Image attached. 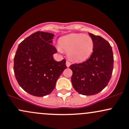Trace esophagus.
<instances>
[{
	"label": "esophagus",
	"mask_w": 129,
	"mask_h": 129,
	"mask_svg": "<svg viewBox=\"0 0 129 129\" xmlns=\"http://www.w3.org/2000/svg\"><path fill=\"white\" fill-rule=\"evenodd\" d=\"M66 66H67L68 68H69V67H70V65H71V63H70V62H69V61H67L66 62Z\"/></svg>",
	"instance_id": "obj_1"
}]
</instances>
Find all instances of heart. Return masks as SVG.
<instances>
[{"mask_svg":"<svg viewBox=\"0 0 129 129\" xmlns=\"http://www.w3.org/2000/svg\"><path fill=\"white\" fill-rule=\"evenodd\" d=\"M59 45L68 51V56L73 61L83 62L92 55L94 42L89 36L80 33H73L63 36L59 40ZM59 50L62 49L59 48Z\"/></svg>","mask_w":129,"mask_h":129,"instance_id":"heart-1","label":"heart"}]
</instances>
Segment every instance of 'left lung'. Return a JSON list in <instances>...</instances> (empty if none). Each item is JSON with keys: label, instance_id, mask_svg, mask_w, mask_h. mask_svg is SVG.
<instances>
[{"label": "left lung", "instance_id": "8db88e82", "mask_svg": "<svg viewBox=\"0 0 129 129\" xmlns=\"http://www.w3.org/2000/svg\"><path fill=\"white\" fill-rule=\"evenodd\" d=\"M94 42L90 58L80 64H72L71 82L77 92L84 95L97 94L104 89L111 77L114 58L108 42L99 36L88 33Z\"/></svg>", "mask_w": 129, "mask_h": 129}]
</instances>
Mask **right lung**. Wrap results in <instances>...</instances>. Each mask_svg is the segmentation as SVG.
Listing matches in <instances>:
<instances>
[{
  "label": "right lung",
  "instance_id": "1",
  "mask_svg": "<svg viewBox=\"0 0 129 129\" xmlns=\"http://www.w3.org/2000/svg\"><path fill=\"white\" fill-rule=\"evenodd\" d=\"M54 34L37 31L19 44L14 58V73L20 86L33 96L49 95L66 68V61H56Z\"/></svg>",
  "mask_w": 129,
  "mask_h": 129
}]
</instances>
